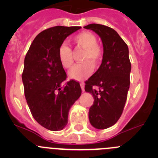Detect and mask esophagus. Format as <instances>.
Listing matches in <instances>:
<instances>
[{
    "mask_svg": "<svg viewBox=\"0 0 158 158\" xmlns=\"http://www.w3.org/2000/svg\"><path fill=\"white\" fill-rule=\"evenodd\" d=\"M80 86H81V89H82V92H85V83H84V82H81Z\"/></svg>",
    "mask_w": 158,
    "mask_h": 158,
    "instance_id": "esophagus-1",
    "label": "esophagus"
}]
</instances>
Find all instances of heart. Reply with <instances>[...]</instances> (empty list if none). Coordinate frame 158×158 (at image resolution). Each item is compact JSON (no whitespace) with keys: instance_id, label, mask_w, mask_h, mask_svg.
<instances>
[{"instance_id":"b5f03b06","label":"heart","mask_w":158,"mask_h":158,"mask_svg":"<svg viewBox=\"0 0 158 158\" xmlns=\"http://www.w3.org/2000/svg\"><path fill=\"white\" fill-rule=\"evenodd\" d=\"M73 41L78 47L85 49L82 57L83 63L76 65L68 73L70 79L81 81L89 77L100 63L102 56V50L97 45V37L92 33L83 31L76 34ZM58 58L60 64L65 69H69L73 64V52L70 47L65 43L60 44L58 49Z\"/></svg>"}]
</instances>
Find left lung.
<instances>
[{"label":"left lung","mask_w":158,"mask_h":158,"mask_svg":"<svg viewBox=\"0 0 158 158\" xmlns=\"http://www.w3.org/2000/svg\"><path fill=\"white\" fill-rule=\"evenodd\" d=\"M84 28L97 33L102 42V64L86 81L85 91L94 98L89 111L90 124L97 129H106L118 122L126 102L131 69L128 47L109 27L92 23ZM93 86L100 89H94Z\"/></svg>","instance_id":"8db88e82"}]
</instances>
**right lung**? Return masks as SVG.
<instances>
[{
  "mask_svg": "<svg viewBox=\"0 0 158 158\" xmlns=\"http://www.w3.org/2000/svg\"><path fill=\"white\" fill-rule=\"evenodd\" d=\"M81 27L56 26L44 30L33 40L24 59L22 81L29 109L35 120L50 131H60L68 123L70 108L80 97L79 82L65 86L66 74L58 58L66 38Z\"/></svg>",
  "mask_w": 158,
  "mask_h": 158,
  "instance_id": "add662e5",
  "label": "right lung"
}]
</instances>
